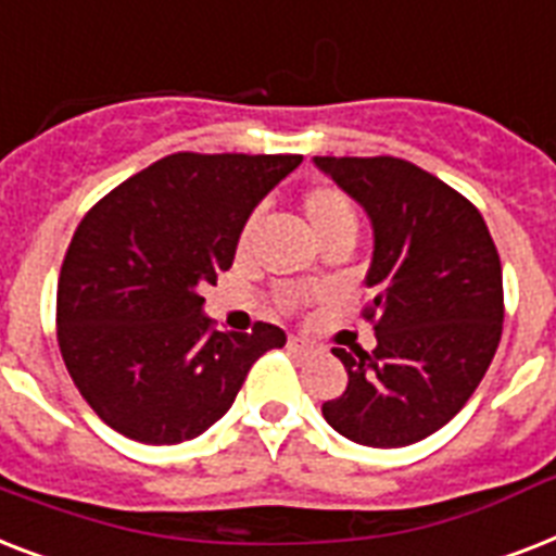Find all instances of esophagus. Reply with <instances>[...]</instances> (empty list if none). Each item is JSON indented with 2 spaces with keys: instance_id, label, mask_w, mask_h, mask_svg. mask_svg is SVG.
Segmentation results:
<instances>
[{
  "instance_id": "esophagus-1",
  "label": "esophagus",
  "mask_w": 556,
  "mask_h": 556,
  "mask_svg": "<svg viewBox=\"0 0 556 556\" xmlns=\"http://www.w3.org/2000/svg\"><path fill=\"white\" fill-rule=\"evenodd\" d=\"M288 349H291V352H296V355H308V352H314L312 343L303 338H288Z\"/></svg>"
}]
</instances>
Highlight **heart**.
<instances>
[{
  "label": "heart",
  "instance_id": "heart-1",
  "mask_svg": "<svg viewBox=\"0 0 556 556\" xmlns=\"http://www.w3.org/2000/svg\"><path fill=\"white\" fill-rule=\"evenodd\" d=\"M300 210H303L305 225L312 227L314 239L320 244L340 239V236H357V210L355 201L334 185H312L300 192ZM256 230V216H251L242 225L236 251L244 253Z\"/></svg>",
  "mask_w": 556,
  "mask_h": 556
}]
</instances>
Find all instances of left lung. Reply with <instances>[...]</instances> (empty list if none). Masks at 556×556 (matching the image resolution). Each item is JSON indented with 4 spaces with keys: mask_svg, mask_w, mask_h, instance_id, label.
<instances>
[{
    "mask_svg": "<svg viewBox=\"0 0 556 556\" xmlns=\"http://www.w3.org/2000/svg\"><path fill=\"white\" fill-rule=\"evenodd\" d=\"M371 218L364 320L378 346L331 349L349 371L323 418L366 447H406L473 395L502 338V262L482 213L404 159H314Z\"/></svg>",
    "mask_w": 556,
    "mask_h": 556,
    "instance_id": "left-lung-1",
    "label": "left lung"
}]
</instances>
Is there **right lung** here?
<instances>
[{
  "mask_svg": "<svg viewBox=\"0 0 556 556\" xmlns=\"http://www.w3.org/2000/svg\"><path fill=\"white\" fill-rule=\"evenodd\" d=\"M303 155L176 152L83 216L56 282V343L86 404L126 439L178 444L230 409L286 331H218L204 286L233 265L251 210Z\"/></svg>",
  "mask_w": 556,
  "mask_h": 556,
  "instance_id": "1",
  "label": "right lung"
}]
</instances>
